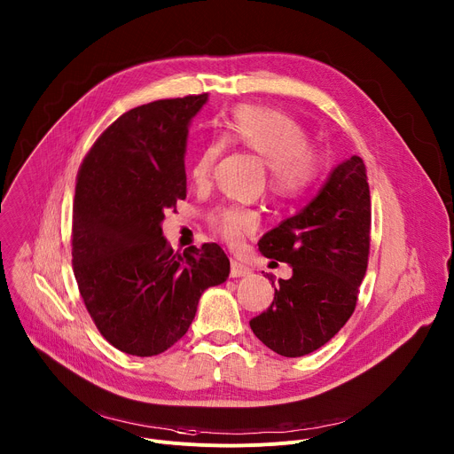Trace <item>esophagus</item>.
I'll return each instance as SVG.
<instances>
[{
	"instance_id": "1",
	"label": "esophagus",
	"mask_w": 454,
	"mask_h": 454,
	"mask_svg": "<svg viewBox=\"0 0 454 454\" xmlns=\"http://www.w3.org/2000/svg\"><path fill=\"white\" fill-rule=\"evenodd\" d=\"M250 273H252V270L248 266H244V264H240L237 261H231V266H230V277L231 278L246 277V275H250Z\"/></svg>"
}]
</instances>
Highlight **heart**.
Instances as JSON below:
<instances>
[{
    "label": "heart",
    "instance_id": "1",
    "mask_svg": "<svg viewBox=\"0 0 454 454\" xmlns=\"http://www.w3.org/2000/svg\"><path fill=\"white\" fill-rule=\"evenodd\" d=\"M224 146L246 150L264 160L268 190L280 199H297L308 193L322 176L324 157L309 145L301 122L278 110L239 105L221 122L219 141L200 146L192 162V179L204 184L210 179ZM210 228L230 244L259 226V212L242 204H221L208 215Z\"/></svg>",
    "mask_w": 454,
    "mask_h": 454
}]
</instances>
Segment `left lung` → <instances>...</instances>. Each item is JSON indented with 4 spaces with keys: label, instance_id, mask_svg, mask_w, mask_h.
<instances>
[{
    "label": "left lung",
    "instance_id": "left-lung-1",
    "mask_svg": "<svg viewBox=\"0 0 454 454\" xmlns=\"http://www.w3.org/2000/svg\"><path fill=\"white\" fill-rule=\"evenodd\" d=\"M369 240L365 164L353 155L302 212L259 240V250L292 264L294 275L278 280L271 306L250 320L255 337L282 356H304L332 340L355 311Z\"/></svg>",
    "mask_w": 454,
    "mask_h": 454
}]
</instances>
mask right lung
Returning a JSON list of instances; mask_svg holds the SVG:
<instances>
[{
  "instance_id": "right-lung-1",
  "label": "right lung",
  "mask_w": 454,
  "mask_h": 454,
  "mask_svg": "<svg viewBox=\"0 0 454 454\" xmlns=\"http://www.w3.org/2000/svg\"><path fill=\"white\" fill-rule=\"evenodd\" d=\"M208 94L129 110L98 137L75 179L72 268L99 333L119 351L153 356L172 348L206 287L230 261L215 242L174 252L164 212L186 199L188 122Z\"/></svg>"
}]
</instances>
